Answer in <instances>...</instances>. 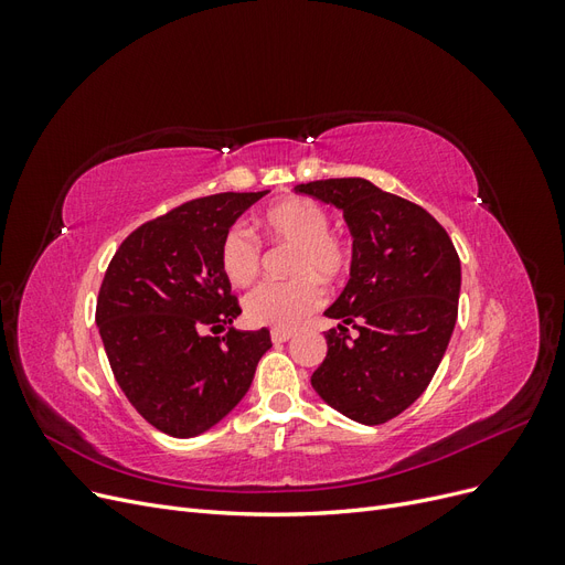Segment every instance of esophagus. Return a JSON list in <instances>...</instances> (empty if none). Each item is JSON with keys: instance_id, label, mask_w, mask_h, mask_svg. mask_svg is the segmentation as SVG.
I'll return each mask as SVG.
<instances>
[{"instance_id": "34e87169", "label": "esophagus", "mask_w": 565, "mask_h": 565, "mask_svg": "<svg viewBox=\"0 0 565 565\" xmlns=\"http://www.w3.org/2000/svg\"><path fill=\"white\" fill-rule=\"evenodd\" d=\"M270 339H273V344H282V341L292 339V330H273Z\"/></svg>"}]
</instances>
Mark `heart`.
I'll use <instances>...</instances> for the list:
<instances>
[{"mask_svg":"<svg viewBox=\"0 0 565 565\" xmlns=\"http://www.w3.org/2000/svg\"><path fill=\"white\" fill-rule=\"evenodd\" d=\"M262 228L280 243L297 245L289 282H262L245 297V316L252 324L289 330L309 318L322 303V280H339L349 270L351 252L330 233V214L311 198H287L262 214ZM262 264V247L245 226H231L218 245V268L235 285H249Z\"/></svg>","mask_w":565,"mask_h":565,"instance_id":"heart-1","label":"heart"}]
</instances>
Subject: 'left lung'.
Here are the masks:
<instances>
[{
    "label": "left lung",
    "mask_w": 565,
    "mask_h": 565,
    "mask_svg": "<svg viewBox=\"0 0 565 565\" xmlns=\"http://www.w3.org/2000/svg\"><path fill=\"white\" fill-rule=\"evenodd\" d=\"M344 212L353 235L351 278L324 316L328 355L313 372L318 396L367 426L398 417L436 374L457 320L459 256L419 204L367 179L295 185Z\"/></svg>",
    "instance_id": "left-lung-1"
}]
</instances>
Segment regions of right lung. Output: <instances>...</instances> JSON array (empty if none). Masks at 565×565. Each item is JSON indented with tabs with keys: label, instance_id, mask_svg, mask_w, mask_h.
Instances as JSON below:
<instances>
[{
	"label": "right lung",
	"instance_id": "1",
	"mask_svg": "<svg viewBox=\"0 0 565 565\" xmlns=\"http://www.w3.org/2000/svg\"><path fill=\"white\" fill-rule=\"evenodd\" d=\"M266 193L198 198L148 221L119 245L100 282L96 324L115 380L162 434L212 429L245 398L270 349L266 328H233L243 311L218 268L221 237Z\"/></svg>",
	"mask_w": 565,
	"mask_h": 565
}]
</instances>
